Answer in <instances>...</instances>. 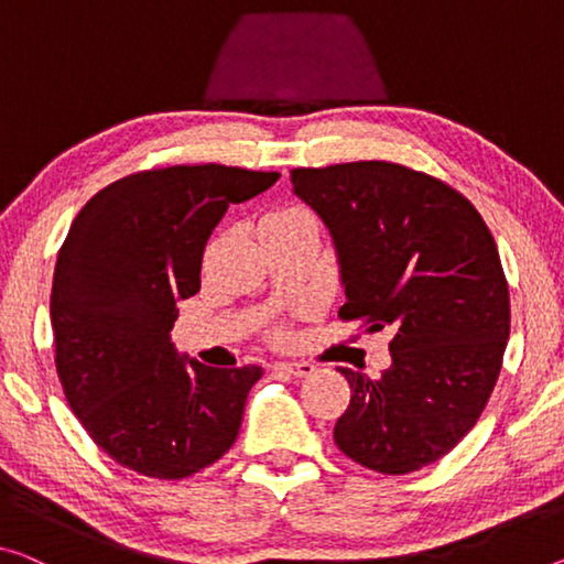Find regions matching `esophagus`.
Segmentation results:
<instances>
[{"instance_id":"esophagus-1","label":"esophagus","mask_w":564,"mask_h":564,"mask_svg":"<svg viewBox=\"0 0 564 564\" xmlns=\"http://www.w3.org/2000/svg\"><path fill=\"white\" fill-rule=\"evenodd\" d=\"M274 368L290 372V376H294V378H307V376H312V372H315V366H310V362H288V360H282V362H274Z\"/></svg>"}]
</instances>
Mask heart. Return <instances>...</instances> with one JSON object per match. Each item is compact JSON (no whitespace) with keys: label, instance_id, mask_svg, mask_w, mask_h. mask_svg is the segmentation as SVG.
Returning <instances> with one entry per match:
<instances>
[{"label":"heart","instance_id":"obj_1","mask_svg":"<svg viewBox=\"0 0 564 564\" xmlns=\"http://www.w3.org/2000/svg\"><path fill=\"white\" fill-rule=\"evenodd\" d=\"M272 219H292V216H307L302 209H297V206H284V209L270 214Z\"/></svg>","mask_w":564,"mask_h":564}]
</instances>
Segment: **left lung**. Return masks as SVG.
<instances>
[{"label":"left lung","instance_id":"left-lung-1","mask_svg":"<svg viewBox=\"0 0 564 564\" xmlns=\"http://www.w3.org/2000/svg\"><path fill=\"white\" fill-rule=\"evenodd\" d=\"M292 186L330 229L343 319L393 333L391 368H337L350 405L345 456L378 474L438 462L474 429L509 340V288L494 237L464 194L388 161L294 169Z\"/></svg>","mask_w":564,"mask_h":564}]
</instances>
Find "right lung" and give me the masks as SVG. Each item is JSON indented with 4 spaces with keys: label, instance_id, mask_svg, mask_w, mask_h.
Returning a JSON list of instances; mask_svg holds the SVG:
<instances>
[{
    "label": "right lung",
    "instance_id": "add662e5",
    "mask_svg": "<svg viewBox=\"0 0 564 564\" xmlns=\"http://www.w3.org/2000/svg\"><path fill=\"white\" fill-rule=\"evenodd\" d=\"M280 173L169 166L131 173L75 216L52 280L55 366L67 403L112 462L186 479L239 436L259 366L209 368L171 343L176 302L202 288V259L229 204Z\"/></svg>",
    "mask_w": 564,
    "mask_h": 564
}]
</instances>
